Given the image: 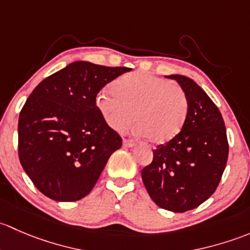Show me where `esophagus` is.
Returning <instances> with one entry per match:
<instances>
[{
    "label": "esophagus",
    "instance_id": "obj_1",
    "mask_svg": "<svg viewBox=\"0 0 250 250\" xmlns=\"http://www.w3.org/2000/svg\"><path fill=\"white\" fill-rule=\"evenodd\" d=\"M123 146H124L125 148H132V146H135L136 144L135 142H132V141L130 140H124L123 141Z\"/></svg>",
    "mask_w": 250,
    "mask_h": 250
}]
</instances>
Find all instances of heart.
<instances>
[{
    "instance_id": "heart-1",
    "label": "heart",
    "mask_w": 250,
    "mask_h": 250,
    "mask_svg": "<svg viewBox=\"0 0 250 250\" xmlns=\"http://www.w3.org/2000/svg\"><path fill=\"white\" fill-rule=\"evenodd\" d=\"M112 90H101L95 99L97 110L112 130L123 132L135 118V132L155 144L172 140L182 130L189 101L181 86L135 72L115 81Z\"/></svg>"
}]
</instances>
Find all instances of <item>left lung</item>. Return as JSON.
I'll use <instances>...</instances> for the list:
<instances>
[{"instance_id":"1","label":"left lung","mask_w":250,"mask_h":250,"mask_svg":"<svg viewBox=\"0 0 250 250\" xmlns=\"http://www.w3.org/2000/svg\"><path fill=\"white\" fill-rule=\"evenodd\" d=\"M174 79L189 101L181 132L153 151V163L142 169L149 196L159 207L183 213L209 199L228 161L229 143L219 109L200 85L182 74Z\"/></svg>"}]
</instances>
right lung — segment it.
<instances>
[{"label": "right lung", "instance_id": "add662e5", "mask_svg": "<svg viewBox=\"0 0 250 250\" xmlns=\"http://www.w3.org/2000/svg\"><path fill=\"white\" fill-rule=\"evenodd\" d=\"M74 61L41 82L19 115V159L42 194L60 202L85 197L122 137L102 119L95 99L130 72Z\"/></svg>", "mask_w": 250, "mask_h": 250}]
</instances>
